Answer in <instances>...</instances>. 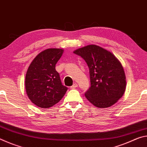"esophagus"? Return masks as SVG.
<instances>
[{
    "instance_id": "34e87169",
    "label": "esophagus",
    "mask_w": 147,
    "mask_h": 147,
    "mask_svg": "<svg viewBox=\"0 0 147 147\" xmlns=\"http://www.w3.org/2000/svg\"><path fill=\"white\" fill-rule=\"evenodd\" d=\"M77 87H78V85H77V84L76 83H74L73 86H71V89H75L76 88H77Z\"/></svg>"
}]
</instances>
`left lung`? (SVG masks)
Here are the masks:
<instances>
[{
	"mask_svg": "<svg viewBox=\"0 0 147 147\" xmlns=\"http://www.w3.org/2000/svg\"><path fill=\"white\" fill-rule=\"evenodd\" d=\"M74 53L85 60L89 69L91 86L85 93L87 99L100 108L116 103L126 89L125 74L117 58L95 45L78 49Z\"/></svg>",
	"mask_w": 147,
	"mask_h": 147,
	"instance_id": "8db88e82",
	"label": "left lung"
}]
</instances>
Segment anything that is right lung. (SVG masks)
Segmentation results:
<instances>
[{"mask_svg": "<svg viewBox=\"0 0 147 147\" xmlns=\"http://www.w3.org/2000/svg\"><path fill=\"white\" fill-rule=\"evenodd\" d=\"M63 50L49 49L42 51L30 65L25 77L27 95L35 105L51 108L63 98L67 88L62 85L55 67Z\"/></svg>", "mask_w": 147, "mask_h": 147, "instance_id": "right-lung-1", "label": "right lung"}]
</instances>
